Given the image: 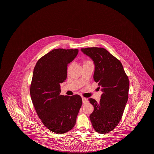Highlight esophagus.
<instances>
[{"instance_id": "obj_1", "label": "esophagus", "mask_w": 154, "mask_h": 154, "mask_svg": "<svg viewBox=\"0 0 154 154\" xmlns=\"http://www.w3.org/2000/svg\"><path fill=\"white\" fill-rule=\"evenodd\" d=\"M82 101H83V103H86L88 102V99L85 98H84V97H82Z\"/></svg>"}]
</instances>
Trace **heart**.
Segmentation results:
<instances>
[{"instance_id":"b5f03b06","label":"heart","mask_w":154,"mask_h":154,"mask_svg":"<svg viewBox=\"0 0 154 154\" xmlns=\"http://www.w3.org/2000/svg\"><path fill=\"white\" fill-rule=\"evenodd\" d=\"M91 63L90 62H89V61H85V62H84V64H88V63Z\"/></svg>"}]
</instances>
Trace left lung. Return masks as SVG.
<instances>
[{"label": "left lung", "instance_id": "8db88e82", "mask_svg": "<svg viewBox=\"0 0 154 154\" xmlns=\"http://www.w3.org/2000/svg\"><path fill=\"white\" fill-rule=\"evenodd\" d=\"M81 51L93 61V79L103 92L99 103L88 99L94 107L90 119L97 132L107 133L122 118L128 100L129 81L121 62L105 49L92 47Z\"/></svg>", "mask_w": 154, "mask_h": 154}]
</instances>
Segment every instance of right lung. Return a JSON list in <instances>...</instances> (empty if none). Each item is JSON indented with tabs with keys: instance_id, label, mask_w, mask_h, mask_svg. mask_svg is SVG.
<instances>
[{
	"instance_id": "1",
	"label": "right lung",
	"mask_w": 154,
	"mask_h": 154,
	"mask_svg": "<svg viewBox=\"0 0 154 154\" xmlns=\"http://www.w3.org/2000/svg\"><path fill=\"white\" fill-rule=\"evenodd\" d=\"M78 53L77 49H54L37 62L33 71L30 87L33 105L43 125L58 134L73 128L82 104L79 95L60 94L68 65Z\"/></svg>"
}]
</instances>
